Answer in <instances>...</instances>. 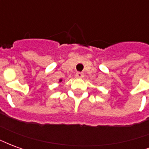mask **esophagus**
<instances>
[{"instance_id": "34e87169", "label": "esophagus", "mask_w": 149, "mask_h": 149, "mask_svg": "<svg viewBox=\"0 0 149 149\" xmlns=\"http://www.w3.org/2000/svg\"><path fill=\"white\" fill-rule=\"evenodd\" d=\"M75 77L77 78H83L84 77V73L83 72H77L76 75H75Z\"/></svg>"}]
</instances>
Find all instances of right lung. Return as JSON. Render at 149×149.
Returning a JSON list of instances; mask_svg holds the SVG:
<instances>
[{
  "label": "right lung",
  "instance_id": "1",
  "mask_svg": "<svg viewBox=\"0 0 149 149\" xmlns=\"http://www.w3.org/2000/svg\"><path fill=\"white\" fill-rule=\"evenodd\" d=\"M60 81V82H61V80H60V81Z\"/></svg>",
  "mask_w": 149,
  "mask_h": 149
}]
</instances>
